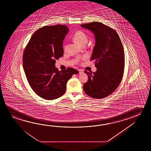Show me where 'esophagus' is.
<instances>
[{
    "instance_id": "esophagus-1",
    "label": "esophagus",
    "mask_w": 151,
    "mask_h": 151,
    "mask_svg": "<svg viewBox=\"0 0 151 151\" xmlns=\"http://www.w3.org/2000/svg\"><path fill=\"white\" fill-rule=\"evenodd\" d=\"M78 71H79V74H81V73H83V71L81 70H79Z\"/></svg>"
}]
</instances>
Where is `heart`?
<instances>
[{
  "instance_id": "obj_1",
  "label": "heart",
  "mask_w": 151,
  "mask_h": 151,
  "mask_svg": "<svg viewBox=\"0 0 151 151\" xmlns=\"http://www.w3.org/2000/svg\"><path fill=\"white\" fill-rule=\"evenodd\" d=\"M73 39L76 42H77L80 45L86 44L88 42V36L86 33L83 31H78L75 33L73 36ZM68 48V45H65L64 46V50H66Z\"/></svg>"
}]
</instances>
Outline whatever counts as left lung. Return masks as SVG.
Returning a JSON list of instances; mask_svg holds the SVG:
<instances>
[{
  "label": "left lung",
  "instance_id": "8db88e82",
  "mask_svg": "<svg viewBox=\"0 0 151 151\" xmlns=\"http://www.w3.org/2000/svg\"><path fill=\"white\" fill-rule=\"evenodd\" d=\"M81 26L93 32L96 41L91 60L94 61L96 71H85L88 81L83 84V90L92 98H104L117 88L122 79L125 66L124 47L116 31L103 23L93 22Z\"/></svg>",
  "mask_w": 151,
  "mask_h": 151
}]
</instances>
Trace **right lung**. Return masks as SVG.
I'll return each mask as SVG.
<instances>
[{"mask_svg":"<svg viewBox=\"0 0 151 151\" xmlns=\"http://www.w3.org/2000/svg\"><path fill=\"white\" fill-rule=\"evenodd\" d=\"M69 29L62 25L46 26L36 31L24 50L23 68L33 91L44 99L52 100L62 96L68 80L79 71L68 68L59 71L55 60L64 54L63 40Z\"/></svg>","mask_w":151,"mask_h":151,"instance_id":"1","label":"right lung"}]
</instances>
